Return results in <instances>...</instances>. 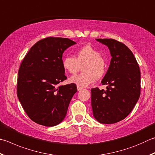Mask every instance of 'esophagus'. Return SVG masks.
I'll list each match as a JSON object with an SVG mask.
<instances>
[{"instance_id": "34e87169", "label": "esophagus", "mask_w": 155, "mask_h": 155, "mask_svg": "<svg viewBox=\"0 0 155 155\" xmlns=\"http://www.w3.org/2000/svg\"><path fill=\"white\" fill-rule=\"evenodd\" d=\"M83 89V87H79V86H77V90L78 91H81V90Z\"/></svg>"}]
</instances>
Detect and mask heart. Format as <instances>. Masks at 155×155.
I'll list each match as a JSON object with an SVG mask.
<instances>
[{
  "label": "heart",
  "instance_id": "1",
  "mask_svg": "<svg viewBox=\"0 0 155 155\" xmlns=\"http://www.w3.org/2000/svg\"><path fill=\"white\" fill-rule=\"evenodd\" d=\"M64 69L74 74L81 68L80 74L70 78V82L82 87H87L96 79L105 75L106 66L100 53L90 45L78 49L75 53V58L67 56L62 60Z\"/></svg>",
  "mask_w": 155,
  "mask_h": 155
}]
</instances>
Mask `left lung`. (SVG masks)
<instances>
[{
  "label": "left lung",
  "mask_w": 155,
  "mask_h": 155,
  "mask_svg": "<svg viewBox=\"0 0 155 155\" xmlns=\"http://www.w3.org/2000/svg\"><path fill=\"white\" fill-rule=\"evenodd\" d=\"M105 45L112 56L102 81L106 90L91 89L93 114L98 122L112 124L124 119L140 95V71L136 59L125 45L114 39L96 38Z\"/></svg>",
  "instance_id": "obj_1"
}]
</instances>
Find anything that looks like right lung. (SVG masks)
<instances>
[{
    "label": "right lung",
    "instance_id": "add662e5",
    "mask_svg": "<svg viewBox=\"0 0 155 155\" xmlns=\"http://www.w3.org/2000/svg\"><path fill=\"white\" fill-rule=\"evenodd\" d=\"M75 44L67 38L42 39L31 47L19 67L18 97L30 119L39 125L53 127L62 121L77 91L74 83L59 86L67 78L62 55Z\"/></svg>",
    "mask_w": 155,
    "mask_h": 155
}]
</instances>
